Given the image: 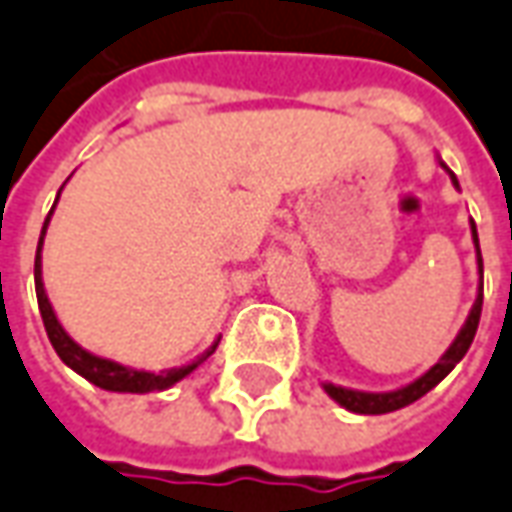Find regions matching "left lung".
Listing matches in <instances>:
<instances>
[{"label": "left lung", "instance_id": "8db88e82", "mask_svg": "<svg viewBox=\"0 0 512 512\" xmlns=\"http://www.w3.org/2000/svg\"><path fill=\"white\" fill-rule=\"evenodd\" d=\"M440 166L451 174V183L459 188V180H456L454 171L445 166L442 160ZM471 236L473 248H476V264H479V287H476V301H473L465 324L456 332L454 344L442 352V358L437 360L425 375H420L417 380H411L406 386H400V389H394V392H358V389H346V386H335V383H321L324 392H327L338 406L346 408V411H352V414H389V411H397V408H406L411 406L414 400H420L423 394L431 392L437 383H442L445 377L451 375V369H454L456 363L465 358V352H468L473 344L476 327H479V318H482V290H485V281H482V273H485V270H482V250H479V236H476V222H473V219Z\"/></svg>", "mask_w": 512, "mask_h": 512}]
</instances>
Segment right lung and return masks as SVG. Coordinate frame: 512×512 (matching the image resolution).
<instances>
[{"instance_id": "right-lung-1", "label": "right lung", "mask_w": 512, "mask_h": 512, "mask_svg": "<svg viewBox=\"0 0 512 512\" xmlns=\"http://www.w3.org/2000/svg\"><path fill=\"white\" fill-rule=\"evenodd\" d=\"M64 188V185H61ZM61 194V191H58ZM58 202V197H56ZM53 202V208H56ZM53 208L44 219V228H41L39 236V248H36V267H33V279H36V298H39V310L41 321H44V329H47V338L50 344L58 352V358L64 360L70 366L72 372H78L81 377H87L92 386L98 389H106V392H120V394H149V392H166L174 383H180L183 377H188L200 363L211 358L219 346V338L214 344L208 346L202 355H197V360L185 363V366H177V369H163V372H146V369H132V366H123L118 360L101 358V355H92L89 349H84L81 344H75L70 338V332L61 327L56 310L47 298V290H44V279H41V248H44V233H47V225H50V216H53Z\"/></svg>"}]
</instances>
